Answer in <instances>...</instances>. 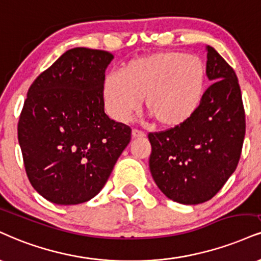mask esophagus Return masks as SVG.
Instances as JSON below:
<instances>
[{"label":"esophagus","instance_id":"1","mask_svg":"<svg viewBox=\"0 0 261 261\" xmlns=\"http://www.w3.org/2000/svg\"><path fill=\"white\" fill-rule=\"evenodd\" d=\"M144 136H146V134H144L143 131L137 130V128H134V130H133V137H134V139H140V137H144Z\"/></svg>","mask_w":261,"mask_h":261}]
</instances>
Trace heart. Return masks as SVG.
<instances>
[{
	"instance_id": "b5f03b06",
	"label": "heart",
	"mask_w": 261,
	"mask_h": 261,
	"mask_svg": "<svg viewBox=\"0 0 261 261\" xmlns=\"http://www.w3.org/2000/svg\"><path fill=\"white\" fill-rule=\"evenodd\" d=\"M208 70L202 59L184 52H158L135 58L120 74H108L102 87L107 111L127 121L144 98L147 112L163 127L186 124L202 105Z\"/></svg>"
}]
</instances>
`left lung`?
Returning <instances> with one entry per match:
<instances>
[{"instance_id":"left-lung-1","label":"left lung","mask_w":261,"mask_h":261,"mask_svg":"<svg viewBox=\"0 0 261 261\" xmlns=\"http://www.w3.org/2000/svg\"><path fill=\"white\" fill-rule=\"evenodd\" d=\"M208 51L209 80L203 102L186 124L149 133L150 174L168 198L181 204L212 199L236 170L244 135L246 112L232 67Z\"/></svg>"}]
</instances>
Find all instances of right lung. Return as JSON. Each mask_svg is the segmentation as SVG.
Segmentation results:
<instances>
[{
    "label": "right lung",
    "instance_id": "obj_1",
    "mask_svg": "<svg viewBox=\"0 0 261 261\" xmlns=\"http://www.w3.org/2000/svg\"><path fill=\"white\" fill-rule=\"evenodd\" d=\"M112 59L100 49H69L29 87L18 140L30 184L49 202L93 198L130 142V126L105 113L102 87Z\"/></svg>",
    "mask_w": 261,
    "mask_h": 261
}]
</instances>
